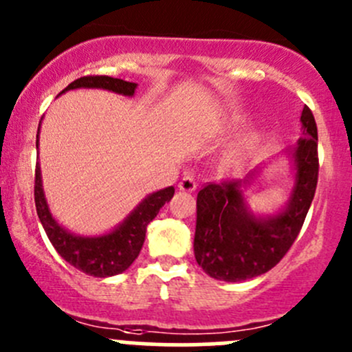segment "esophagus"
Masks as SVG:
<instances>
[{
	"label": "esophagus",
	"mask_w": 352,
	"mask_h": 352,
	"mask_svg": "<svg viewBox=\"0 0 352 352\" xmlns=\"http://www.w3.org/2000/svg\"><path fill=\"white\" fill-rule=\"evenodd\" d=\"M179 189L184 190V192H194L197 189V182L192 175H186L179 182Z\"/></svg>",
	"instance_id": "34e87169"
}]
</instances>
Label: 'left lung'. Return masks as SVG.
Wrapping results in <instances>:
<instances>
[{"label": "left lung", "instance_id": "left-lung-1", "mask_svg": "<svg viewBox=\"0 0 352 352\" xmlns=\"http://www.w3.org/2000/svg\"><path fill=\"white\" fill-rule=\"evenodd\" d=\"M300 120L303 136L285 151L293 166V189L276 214H255L245 201L243 189L262 166L245 179L209 184L199 190L194 255L211 278L228 283L257 278L271 271L296 240L318 179L317 124L307 105Z\"/></svg>", "mask_w": 352, "mask_h": 352}]
</instances>
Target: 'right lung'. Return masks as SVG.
<instances>
[{
  "mask_svg": "<svg viewBox=\"0 0 352 352\" xmlns=\"http://www.w3.org/2000/svg\"><path fill=\"white\" fill-rule=\"evenodd\" d=\"M78 88H100V90L113 91L124 97H133L138 83L110 76H83L67 85L59 95L69 90H78ZM38 131L37 143H35L37 148ZM173 192H175L173 187H166L146 196L124 218L122 223H119L109 233L95 236L74 235L65 226L59 225L52 216L44 189H42L41 166L37 165L35 168V208H37L38 219L47 233V239L67 264L94 278H109V276L120 274L136 261L143 248L146 226L150 225V221H153L162 206L173 197Z\"/></svg>",
  "mask_w": 352,
  "mask_h": 352,
  "instance_id": "obj_1",
  "label": "right lung"
}]
</instances>
